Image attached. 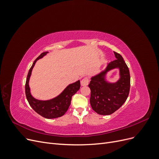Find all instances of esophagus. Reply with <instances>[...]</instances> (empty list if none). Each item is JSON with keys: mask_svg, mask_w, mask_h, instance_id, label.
Masks as SVG:
<instances>
[{"mask_svg": "<svg viewBox=\"0 0 159 159\" xmlns=\"http://www.w3.org/2000/svg\"><path fill=\"white\" fill-rule=\"evenodd\" d=\"M89 84V78L88 77H85V78H83L81 81V85L82 86H85V85H88Z\"/></svg>", "mask_w": 159, "mask_h": 159, "instance_id": "obj_1", "label": "esophagus"}]
</instances>
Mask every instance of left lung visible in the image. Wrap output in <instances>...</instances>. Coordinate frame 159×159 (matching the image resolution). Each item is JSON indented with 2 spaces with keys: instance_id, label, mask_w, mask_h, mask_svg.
Returning a JSON list of instances; mask_svg holds the SVG:
<instances>
[{
  "instance_id": "obj_1",
  "label": "left lung",
  "mask_w": 159,
  "mask_h": 159,
  "mask_svg": "<svg viewBox=\"0 0 159 159\" xmlns=\"http://www.w3.org/2000/svg\"><path fill=\"white\" fill-rule=\"evenodd\" d=\"M114 54L116 60L109 63L104 71L93 76L88 85L91 89V106L102 115L112 114L121 107L129 93V70L123 57L115 52ZM115 68L120 70V78L117 83H109L105 80V75Z\"/></svg>"
}]
</instances>
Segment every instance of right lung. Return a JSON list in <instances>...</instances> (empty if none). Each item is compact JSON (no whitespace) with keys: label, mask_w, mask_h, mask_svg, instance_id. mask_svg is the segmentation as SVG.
Wrapping results in <instances>:
<instances>
[{"label":"right lung","mask_w":159,"mask_h":159,"mask_svg":"<svg viewBox=\"0 0 159 159\" xmlns=\"http://www.w3.org/2000/svg\"><path fill=\"white\" fill-rule=\"evenodd\" d=\"M48 53V52L42 53L34 61L27 75L25 84V93L28 103L37 113L46 119H54L64 115L68 109L72 96L80 88V81L78 80L75 83L68 85L59 95L52 99L42 101L33 98L30 93L29 87V80L32 71L37 60L46 56Z\"/></svg>","instance_id":"obj_1"}]
</instances>
